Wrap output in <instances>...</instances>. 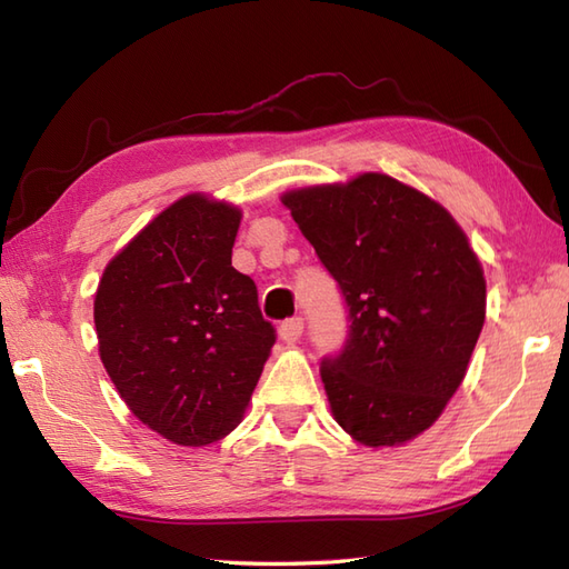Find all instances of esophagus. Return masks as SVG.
Masks as SVG:
<instances>
[{"mask_svg": "<svg viewBox=\"0 0 569 569\" xmlns=\"http://www.w3.org/2000/svg\"><path fill=\"white\" fill-rule=\"evenodd\" d=\"M278 335H281V340H286V342L300 340V335H303V318L296 316V318L283 320L281 328H278Z\"/></svg>", "mask_w": 569, "mask_h": 569, "instance_id": "obj_1", "label": "esophagus"}]
</instances>
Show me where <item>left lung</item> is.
<instances>
[{
    "label": "left lung",
    "mask_w": 569,
    "mask_h": 569,
    "mask_svg": "<svg viewBox=\"0 0 569 569\" xmlns=\"http://www.w3.org/2000/svg\"><path fill=\"white\" fill-rule=\"evenodd\" d=\"M283 204L347 306V340L320 361L335 420L369 447L416 438L459 389L485 325L477 253L450 212L383 173Z\"/></svg>",
    "instance_id": "left-lung-1"
}]
</instances>
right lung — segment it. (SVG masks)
Returning a JSON list of instances; mask_svg holds the SVG:
<instances>
[{"label": "right lung", "mask_w": 569, "mask_h": 569, "mask_svg": "<svg viewBox=\"0 0 569 569\" xmlns=\"http://www.w3.org/2000/svg\"><path fill=\"white\" fill-rule=\"evenodd\" d=\"M239 210L186 196L107 263L94 296L102 365L131 413L166 440H222L276 342L257 283L232 266Z\"/></svg>", "instance_id": "right-lung-1"}]
</instances>
